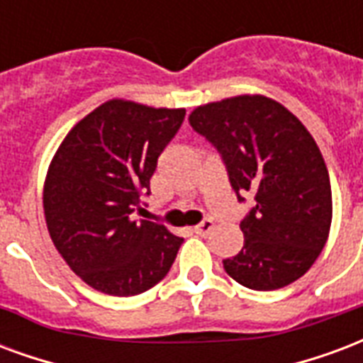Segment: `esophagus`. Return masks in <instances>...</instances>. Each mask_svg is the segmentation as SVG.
Listing matches in <instances>:
<instances>
[{
  "instance_id": "1",
  "label": "esophagus",
  "mask_w": 363,
  "mask_h": 363,
  "mask_svg": "<svg viewBox=\"0 0 363 363\" xmlns=\"http://www.w3.org/2000/svg\"><path fill=\"white\" fill-rule=\"evenodd\" d=\"M193 230H195L197 235H208V233L214 230V222H212V220H203V222L199 223V225H195Z\"/></svg>"
}]
</instances>
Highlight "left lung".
<instances>
[{"label":"left lung","mask_w":363,"mask_h":363,"mask_svg":"<svg viewBox=\"0 0 363 363\" xmlns=\"http://www.w3.org/2000/svg\"><path fill=\"white\" fill-rule=\"evenodd\" d=\"M189 122L220 151L237 199L255 195L239 223L243 249L223 260V269L255 291L296 281L325 247L333 218L331 182L312 133L281 103L258 94L201 105Z\"/></svg>","instance_id":"obj_1"}]
</instances>
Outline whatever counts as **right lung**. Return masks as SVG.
<instances>
[{
    "instance_id": "right-lung-1",
    "label": "right lung",
    "mask_w": 363,
    "mask_h": 363,
    "mask_svg": "<svg viewBox=\"0 0 363 363\" xmlns=\"http://www.w3.org/2000/svg\"><path fill=\"white\" fill-rule=\"evenodd\" d=\"M185 108L108 99L65 135L43 184L51 241L82 281L113 296L140 295L170 272L182 237L133 220Z\"/></svg>"
}]
</instances>
